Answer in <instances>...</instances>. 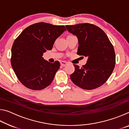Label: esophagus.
Wrapping results in <instances>:
<instances>
[{"mask_svg": "<svg viewBox=\"0 0 129 129\" xmlns=\"http://www.w3.org/2000/svg\"><path fill=\"white\" fill-rule=\"evenodd\" d=\"M60 64H61V66L64 67V66H65V65H67L68 62H66V61H61Z\"/></svg>", "mask_w": 129, "mask_h": 129, "instance_id": "obj_1", "label": "esophagus"}]
</instances>
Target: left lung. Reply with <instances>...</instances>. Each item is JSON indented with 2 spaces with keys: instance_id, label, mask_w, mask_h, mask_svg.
I'll return each instance as SVG.
<instances>
[{
  "instance_id": "1",
  "label": "left lung",
  "mask_w": 129,
  "mask_h": 129,
  "mask_svg": "<svg viewBox=\"0 0 129 129\" xmlns=\"http://www.w3.org/2000/svg\"><path fill=\"white\" fill-rule=\"evenodd\" d=\"M69 32L77 36V54L88 57L81 68L73 64L75 72L70 78L76 85L92 90L102 85L114 69L115 54L112 44L101 28L92 24L81 23L66 25Z\"/></svg>"
}]
</instances>
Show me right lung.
<instances>
[{
	"label": "right lung",
	"instance_id": "1",
	"mask_svg": "<svg viewBox=\"0 0 129 129\" xmlns=\"http://www.w3.org/2000/svg\"><path fill=\"white\" fill-rule=\"evenodd\" d=\"M66 30L64 25L40 22L24 29L15 39L11 49V63L17 78L24 86L42 90L53 81L60 63H51L43 57L54 43Z\"/></svg>",
	"mask_w": 129,
	"mask_h": 129
}]
</instances>
